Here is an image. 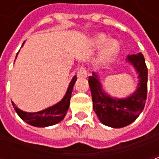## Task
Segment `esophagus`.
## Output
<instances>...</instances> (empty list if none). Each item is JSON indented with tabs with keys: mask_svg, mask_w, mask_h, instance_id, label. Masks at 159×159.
<instances>
[{
	"mask_svg": "<svg viewBox=\"0 0 159 159\" xmlns=\"http://www.w3.org/2000/svg\"><path fill=\"white\" fill-rule=\"evenodd\" d=\"M77 76L78 77H83V78H86L88 76V72H87L86 69L84 67H79L78 70H77Z\"/></svg>",
	"mask_w": 159,
	"mask_h": 159,
	"instance_id": "obj_1",
	"label": "esophagus"
}]
</instances>
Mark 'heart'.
<instances>
[{
	"label": "heart",
	"mask_w": 159,
	"mask_h": 159,
	"mask_svg": "<svg viewBox=\"0 0 159 159\" xmlns=\"http://www.w3.org/2000/svg\"><path fill=\"white\" fill-rule=\"evenodd\" d=\"M90 44L95 48L104 45L95 59V64L100 67H105L110 65L119 54V42L116 40H109V37L104 33L94 35L91 38Z\"/></svg>",
	"instance_id": "b5f03b06"
}]
</instances>
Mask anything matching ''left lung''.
Wrapping results in <instances>:
<instances>
[{"mask_svg":"<svg viewBox=\"0 0 159 159\" xmlns=\"http://www.w3.org/2000/svg\"><path fill=\"white\" fill-rule=\"evenodd\" d=\"M126 61L138 74L136 89L125 98L109 95L102 88L100 76L95 72L89 78L93 108L104 125L114 129L128 126L140 116L143 111L147 94V68L143 54L128 55Z\"/></svg>","mask_w":159,"mask_h":159,"instance_id":"1","label":"left lung"}]
</instances>
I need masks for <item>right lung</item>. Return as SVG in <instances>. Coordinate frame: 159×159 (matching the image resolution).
Returning a JSON list of instances; mask_svg holds the SVG:
<instances>
[{
	"label": "right lung",
	"instance_id": "1",
	"mask_svg": "<svg viewBox=\"0 0 159 159\" xmlns=\"http://www.w3.org/2000/svg\"><path fill=\"white\" fill-rule=\"evenodd\" d=\"M24 44H25V42L23 43L22 47L24 46ZM17 55H18V53H17ZM16 58H17V56H16ZM76 79L77 78L75 75L70 83L65 96L63 97V99L60 101H59L58 103H56L52 107H49L44 110L39 111L36 112H27V111L20 110L19 108L16 107L14 102L12 101L14 110L16 111V112L19 115V117L30 125L38 127V128H45V127L57 124L59 122H61L64 119V117H66V112H67L70 106V100L71 98L73 87L76 83Z\"/></svg>",
	"mask_w": 159,
	"mask_h": 159
}]
</instances>
